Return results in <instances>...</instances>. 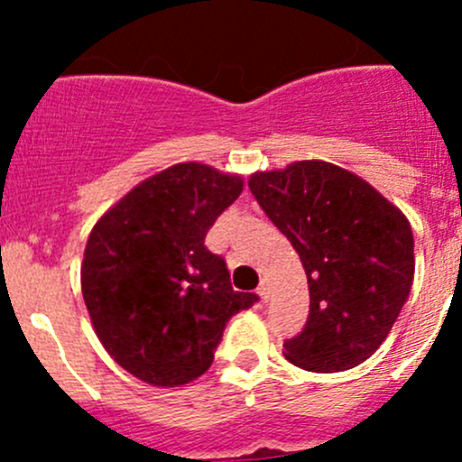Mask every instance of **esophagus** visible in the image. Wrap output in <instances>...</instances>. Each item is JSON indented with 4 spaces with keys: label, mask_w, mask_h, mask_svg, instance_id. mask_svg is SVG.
Instances as JSON below:
<instances>
[{
    "label": "esophagus",
    "mask_w": 462,
    "mask_h": 462,
    "mask_svg": "<svg viewBox=\"0 0 462 462\" xmlns=\"http://www.w3.org/2000/svg\"><path fill=\"white\" fill-rule=\"evenodd\" d=\"M257 292H259L261 301H268V297H270V291H268V283H261V286L257 288Z\"/></svg>",
    "instance_id": "obj_1"
}]
</instances>
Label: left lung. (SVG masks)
<instances>
[{
  "instance_id": "left-lung-1",
  "label": "left lung",
  "mask_w": 462,
  "mask_h": 462,
  "mask_svg": "<svg viewBox=\"0 0 462 462\" xmlns=\"http://www.w3.org/2000/svg\"><path fill=\"white\" fill-rule=\"evenodd\" d=\"M248 188L309 279V321L283 344V357L315 374L369 360L413 283V235L402 209L362 176L326 161L254 171Z\"/></svg>"
}]
</instances>
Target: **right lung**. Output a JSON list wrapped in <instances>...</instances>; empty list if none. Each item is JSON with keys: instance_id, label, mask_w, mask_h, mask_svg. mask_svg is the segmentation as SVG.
Listing matches in <instances>:
<instances>
[{"instance_id": "right-lung-1", "label": "right lung", "mask_w": 462, "mask_h": 462, "mask_svg": "<svg viewBox=\"0 0 462 462\" xmlns=\"http://www.w3.org/2000/svg\"><path fill=\"white\" fill-rule=\"evenodd\" d=\"M244 179L176 162L111 205L88 235L82 297L105 351L152 386H183L214 360L226 321L257 301L232 291L205 235Z\"/></svg>"}]
</instances>
